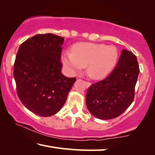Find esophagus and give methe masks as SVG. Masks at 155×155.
<instances>
[{"mask_svg":"<svg viewBox=\"0 0 155 155\" xmlns=\"http://www.w3.org/2000/svg\"><path fill=\"white\" fill-rule=\"evenodd\" d=\"M85 84H86V86H87V87H89V86H91V82H88V81H86V82H85Z\"/></svg>","mask_w":155,"mask_h":155,"instance_id":"1","label":"esophagus"}]
</instances>
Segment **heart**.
Here are the masks:
<instances>
[{
	"instance_id": "1",
	"label": "heart",
	"mask_w": 155,
	"mask_h": 155,
	"mask_svg": "<svg viewBox=\"0 0 155 155\" xmlns=\"http://www.w3.org/2000/svg\"><path fill=\"white\" fill-rule=\"evenodd\" d=\"M119 53L114 46L81 43L74 45L71 52H64L62 60L72 74L80 72L87 66V72L94 79H101L114 70Z\"/></svg>"
}]
</instances>
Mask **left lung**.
Instances as JSON below:
<instances>
[{
	"mask_svg": "<svg viewBox=\"0 0 155 155\" xmlns=\"http://www.w3.org/2000/svg\"><path fill=\"white\" fill-rule=\"evenodd\" d=\"M139 71L135 54L123 50L117 66L111 74L88 88L86 103L92 115L109 120L124 112L134 101Z\"/></svg>",
	"mask_w": 155,
	"mask_h": 155,
	"instance_id": "8db88e82",
	"label": "left lung"
}]
</instances>
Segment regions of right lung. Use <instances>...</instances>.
I'll list each match as a JSON object with an SVG mask.
<instances>
[{
	"instance_id": "obj_1",
	"label": "right lung",
	"mask_w": 155,
	"mask_h": 155,
	"mask_svg": "<svg viewBox=\"0 0 155 155\" xmlns=\"http://www.w3.org/2000/svg\"><path fill=\"white\" fill-rule=\"evenodd\" d=\"M64 38L39 34L21 44L14 64L18 98L38 116H51L65 103L75 78L61 74Z\"/></svg>"
}]
</instances>
